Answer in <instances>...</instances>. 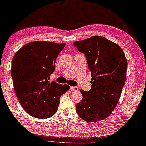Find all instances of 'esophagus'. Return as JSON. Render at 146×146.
<instances>
[{"label": "esophagus", "mask_w": 146, "mask_h": 146, "mask_svg": "<svg viewBox=\"0 0 146 146\" xmlns=\"http://www.w3.org/2000/svg\"><path fill=\"white\" fill-rule=\"evenodd\" d=\"M71 89L73 91L79 90V88H78L77 86H71Z\"/></svg>", "instance_id": "obj_1"}]
</instances>
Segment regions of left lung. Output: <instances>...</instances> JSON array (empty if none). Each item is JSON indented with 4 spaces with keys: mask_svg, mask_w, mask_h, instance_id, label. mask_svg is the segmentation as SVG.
<instances>
[{
    "mask_svg": "<svg viewBox=\"0 0 146 146\" xmlns=\"http://www.w3.org/2000/svg\"><path fill=\"white\" fill-rule=\"evenodd\" d=\"M73 45L84 54L92 76L90 90H80L82 100L76 106L77 113L87 122L103 120L116 107L125 86V54L118 44L100 36L77 41Z\"/></svg>",
    "mask_w": 146,
    "mask_h": 146,
    "instance_id": "8db88e82",
    "label": "left lung"
}]
</instances>
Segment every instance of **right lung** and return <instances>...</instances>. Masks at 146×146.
<instances>
[{
  "label": "right lung",
  "instance_id": "obj_1",
  "mask_svg": "<svg viewBox=\"0 0 146 146\" xmlns=\"http://www.w3.org/2000/svg\"><path fill=\"white\" fill-rule=\"evenodd\" d=\"M66 44L36 41L23 46L12 59L11 75L16 96L28 114L48 119L56 113L69 86L50 82L56 58Z\"/></svg>",
  "mask_w": 146,
  "mask_h": 146
}]
</instances>
